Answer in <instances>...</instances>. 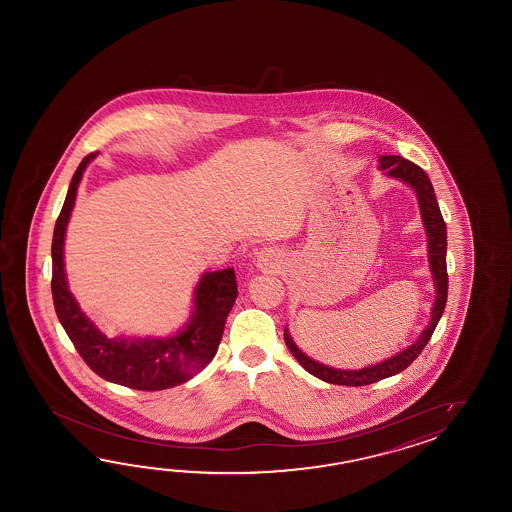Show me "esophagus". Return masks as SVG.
Masks as SVG:
<instances>
[{"mask_svg":"<svg viewBox=\"0 0 512 512\" xmlns=\"http://www.w3.org/2000/svg\"><path fill=\"white\" fill-rule=\"evenodd\" d=\"M256 254V261H258V267L261 269H269V267H274L278 260H280V254L276 249H272V247H260L258 251L254 252Z\"/></svg>","mask_w":512,"mask_h":512,"instance_id":"esophagus-1","label":"esophagus"}]
</instances>
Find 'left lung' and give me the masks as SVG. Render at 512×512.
<instances>
[{
    "label": "left lung",
    "mask_w": 512,
    "mask_h": 512,
    "mask_svg": "<svg viewBox=\"0 0 512 512\" xmlns=\"http://www.w3.org/2000/svg\"><path fill=\"white\" fill-rule=\"evenodd\" d=\"M381 168L386 170L392 177L403 179L404 183L412 186L415 194L419 197V207H421V216L425 221L426 232H428V256H430V269L434 274L435 282V304L432 309V320L430 326L426 327L421 333L419 340L412 344L410 348L404 349L399 355L392 359L384 360L381 364H375L364 370L346 371L333 370L329 366H324L316 360H311L304 355L300 349L294 346L293 338L285 331L283 338L287 348L291 349L294 359L298 360L305 371L318 377L320 381L329 382V384H338V386H366L373 382L382 381L386 377L397 375L406 370L414 362L421 351L425 349L428 340L435 331V326L439 318L443 315L446 305V296H448V272H446V225L445 219L441 216V210L435 199L434 186L430 183L428 175L421 166L403 159L399 155H384L381 157Z\"/></svg>",
    "instance_id": "obj_1"
}]
</instances>
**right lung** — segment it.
<instances>
[{"label": "right lung", "instance_id": "1", "mask_svg": "<svg viewBox=\"0 0 512 512\" xmlns=\"http://www.w3.org/2000/svg\"><path fill=\"white\" fill-rule=\"evenodd\" d=\"M97 153H89L71 179L66 201L56 219L53 234V278L51 291L60 324L66 329L80 357L98 377L131 390L159 392L192 379L214 359L223 337L225 322L238 296L234 269L203 274L196 289V311L190 324L172 338L104 337L93 322L78 309L67 289L64 274V236L67 221L75 205L77 188L84 168Z\"/></svg>", "mask_w": 512, "mask_h": 512}]
</instances>
